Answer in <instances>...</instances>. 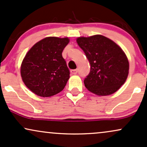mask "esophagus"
<instances>
[{
  "label": "esophagus",
  "instance_id": "esophagus-1",
  "mask_svg": "<svg viewBox=\"0 0 147 147\" xmlns=\"http://www.w3.org/2000/svg\"><path fill=\"white\" fill-rule=\"evenodd\" d=\"M77 72H78L77 69H75V70H70V72H71L72 75H76V74L77 73Z\"/></svg>",
  "mask_w": 147,
  "mask_h": 147
}]
</instances>
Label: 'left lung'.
I'll list each match as a JSON object with an SVG mask.
<instances>
[{
    "mask_svg": "<svg viewBox=\"0 0 147 147\" xmlns=\"http://www.w3.org/2000/svg\"><path fill=\"white\" fill-rule=\"evenodd\" d=\"M90 64V72L84 79L89 91L98 96L116 92L125 84L129 64L119 46L101 35L77 39Z\"/></svg>",
    "mask_w": 147,
    "mask_h": 147,
    "instance_id": "obj_1",
    "label": "left lung"
}]
</instances>
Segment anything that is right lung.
I'll return each mask as SVG.
<instances>
[{"label": "right lung", "mask_w": 147, "mask_h": 147, "mask_svg": "<svg viewBox=\"0 0 147 147\" xmlns=\"http://www.w3.org/2000/svg\"><path fill=\"white\" fill-rule=\"evenodd\" d=\"M68 38L48 37L31 47L23 59L20 74L25 86L38 96H52L62 91L70 70L62 57Z\"/></svg>", "instance_id": "right-lung-1"}]
</instances>
